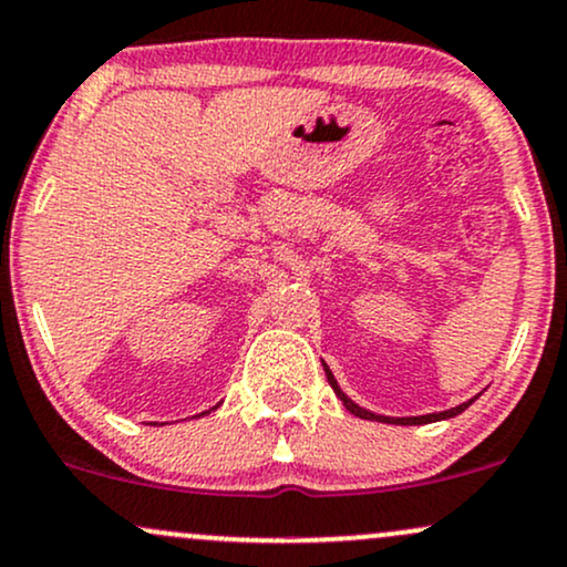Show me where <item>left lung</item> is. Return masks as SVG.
Wrapping results in <instances>:
<instances>
[{"instance_id": "obj_1", "label": "left lung", "mask_w": 567, "mask_h": 567, "mask_svg": "<svg viewBox=\"0 0 567 567\" xmlns=\"http://www.w3.org/2000/svg\"><path fill=\"white\" fill-rule=\"evenodd\" d=\"M323 371H326V379H329L331 390H334L339 401L344 403V409H348L350 414H355V416H361V419H371V422H384V424H430V422H441V419H451V416L462 414V411H464V409H470L472 401H475V398H472V401L462 403V405H456V409L437 411V414H424V416H382V414H374V411H365V409H361V405H358L355 401H350V398L344 395V392H342V388H339V384H337L334 374H331V369H329V365H326V363H323Z\"/></svg>"}]
</instances>
